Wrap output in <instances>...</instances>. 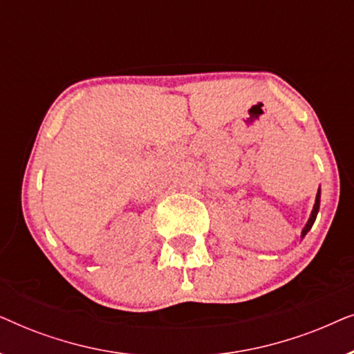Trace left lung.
I'll list each match as a JSON object with an SVG mask.
<instances>
[{"label":"left lung","instance_id":"1","mask_svg":"<svg viewBox=\"0 0 354 354\" xmlns=\"http://www.w3.org/2000/svg\"><path fill=\"white\" fill-rule=\"evenodd\" d=\"M319 206H321V187H319V190H317L316 201H314V206H313L311 216H309V219H308V222H306V225H304V227H303V230H301V239H304V235H306L308 232L311 230V227H313V224H314V221H316V217H317Z\"/></svg>","mask_w":354,"mask_h":354}]
</instances>
